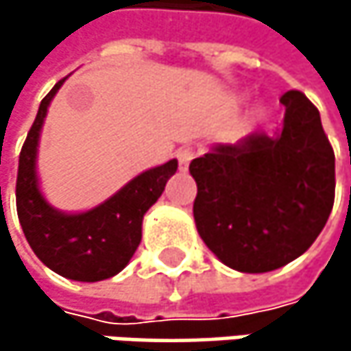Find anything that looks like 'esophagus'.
<instances>
[{
  "label": "esophagus",
  "mask_w": 351,
  "mask_h": 351,
  "mask_svg": "<svg viewBox=\"0 0 351 351\" xmlns=\"http://www.w3.org/2000/svg\"><path fill=\"white\" fill-rule=\"evenodd\" d=\"M193 158H195V150L189 148V146H184V148H180V150L176 152V160H178L180 171H186V167H189V162H191Z\"/></svg>",
  "instance_id": "1"
}]
</instances>
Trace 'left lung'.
<instances>
[{
  "label": "left lung",
  "mask_w": 351,
  "mask_h": 351,
  "mask_svg": "<svg viewBox=\"0 0 351 351\" xmlns=\"http://www.w3.org/2000/svg\"><path fill=\"white\" fill-rule=\"evenodd\" d=\"M280 104V134L252 132L189 165L197 232L240 272H270L307 252L335 199V154L317 107L297 89Z\"/></svg>",
  "instance_id": "8db88e82"
}]
</instances>
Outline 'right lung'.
I'll return each instance as SVG.
<instances>
[{
	"mask_svg": "<svg viewBox=\"0 0 351 351\" xmlns=\"http://www.w3.org/2000/svg\"><path fill=\"white\" fill-rule=\"evenodd\" d=\"M62 83L64 79L42 99L20 152L16 180L18 219L30 247L50 270L71 280L97 282L125 268L142 240L144 213L162 195L178 162L169 160L136 176L91 211L66 215L52 209L38 189L36 146L48 106Z\"/></svg>",
	"mask_w": 351,
	"mask_h": 351,
	"instance_id": "1",
	"label": "right lung"
}]
</instances>
